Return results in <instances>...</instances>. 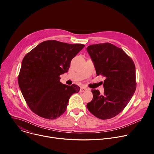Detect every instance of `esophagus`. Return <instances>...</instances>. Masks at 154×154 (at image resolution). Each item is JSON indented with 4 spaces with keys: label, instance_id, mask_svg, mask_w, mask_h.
<instances>
[{
    "label": "esophagus",
    "instance_id": "obj_1",
    "mask_svg": "<svg viewBox=\"0 0 154 154\" xmlns=\"http://www.w3.org/2000/svg\"><path fill=\"white\" fill-rule=\"evenodd\" d=\"M88 90V89L86 88H85V87H81L80 88V93H83V92H85V91H86Z\"/></svg>",
    "mask_w": 154,
    "mask_h": 154
}]
</instances>
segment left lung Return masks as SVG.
Masks as SVG:
<instances>
[{
    "label": "left lung",
    "instance_id": "obj_1",
    "mask_svg": "<svg viewBox=\"0 0 154 154\" xmlns=\"http://www.w3.org/2000/svg\"><path fill=\"white\" fill-rule=\"evenodd\" d=\"M86 51L94 63L97 75L105 77L103 94L98 90H92L93 98L86 106L97 118H112L123 110L135 93V64L122 49L108 42L90 45Z\"/></svg>",
    "mask_w": 154,
    "mask_h": 154
}]
</instances>
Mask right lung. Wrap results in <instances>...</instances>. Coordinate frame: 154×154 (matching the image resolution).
I'll use <instances>...</instances> for the list:
<instances>
[{
  "label": "right lung",
  "instance_id": "right-lung-1",
  "mask_svg": "<svg viewBox=\"0 0 154 154\" xmlns=\"http://www.w3.org/2000/svg\"><path fill=\"white\" fill-rule=\"evenodd\" d=\"M84 47L82 44L49 40L39 44L24 57L18 83L33 113L48 119L64 113L70 97L79 92L80 87L62 84L60 75L68 71L72 59Z\"/></svg>",
  "mask_w": 154,
  "mask_h": 154
}]
</instances>
